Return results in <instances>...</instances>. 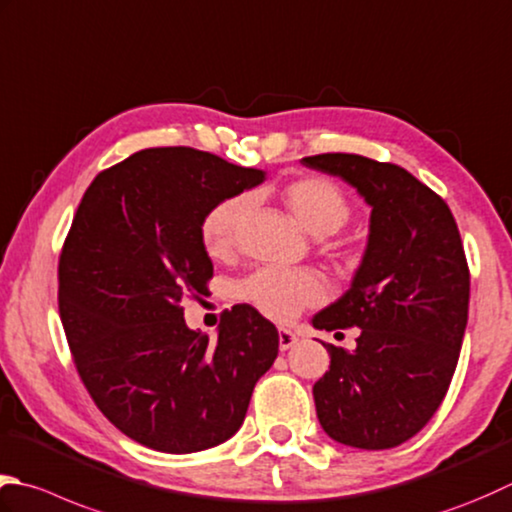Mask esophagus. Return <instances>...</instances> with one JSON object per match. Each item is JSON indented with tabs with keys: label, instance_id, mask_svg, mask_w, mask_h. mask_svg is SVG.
Instances as JSON below:
<instances>
[{
	"label": "esophagus",
	"instance_id": "obj_1",
	"mask_svg": "<svg viewBox=\"0 0 512 512\" xmlns=\"http://www.w3.org/2000/svg\"><path fill=\"white\" fill-rule=\"evenodd\" d=\"M297 344V335L288 328H279V350H288Z\"/></svg>",
	"mask_w": 512,
	"mask_h": 512
}]
</instances>
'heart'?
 Returning <instances> with one entry per match:
<instances>
[{
	"mask_svg": "<svg viewBox=\"0 0 512 512\" xmlns=\"http://www.w3.org/2000/svg\"><path fill=\"white\" fill-rule=\"evenodd\" d=\"M282 202L315 237L335 235L353 213L344 190L324 177L293 179L282 188ZM246 213V195L222 199L208 210L202 222V242L210 257H224L233 250ZM237 297L270 319L288 322L299 310L324 302L326 284L306 268L262 266L237 284Z\"/></svg>",
	"mask_w": 512,
	"mask_h": 512,
	"instance_id": "b5f03b06",
	"label": "heart"
}]
</instances>
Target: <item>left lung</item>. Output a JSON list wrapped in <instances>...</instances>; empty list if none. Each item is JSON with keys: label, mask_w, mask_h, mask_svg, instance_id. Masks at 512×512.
<instances>
[{"label": "left lung", "mask_w": 512, "mask_h": 512, "mask_svg": "<svg viewBox=\"0 0 512 512\" xmlns=\"http://www.w3.org/2000/svg\"><path fill=\"white\" fill-rule=\"evenodd\" d=\"M302 164L342 177L373 208L353 284L313 317L319 330L362 328L355 350L324 344L317 419L339 444L395 448L430 422L457 368L470 297L462 237L444 199L402 166L348 153Z\"/></svg>", "instance_id": "obj_1"}]
</instances>
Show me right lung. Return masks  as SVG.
Returning a JSON list of instances; mask_svg holds the SVG:
<instances>
[{"label":"right lung","instance_id":"right-lung-1","mask_svg":"<svg viewBox=\"0 0 512 512\" xmlns=\"http://www.w3.org/2000/svg\"><path fill=\"white\" fill-rule=\"evenodd\" d=\"M264 177L204 150L146 148L79 202L59 255V317L93 402L142 446L184 455L226 442L275 362L279 333L253 306L226 310L215 342L179 306L213 277L206 213Z\"/></svg>","mask_w":512,"mask_h":512}]
</instances>
